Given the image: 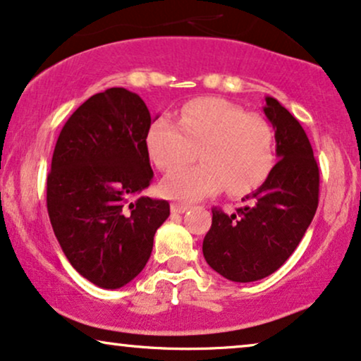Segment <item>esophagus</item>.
<instances>
[{
    "label": "esophagus",
    "instance_id": "1",
    "mask_svg": "<svg viewBox=\"0 0 361 361\" xmlns=\"http://www.w3.org/2000/svg\"><path fill=\"white\" fill-rule=\"evenodd\" d=\"M188 208H190L188 203H180V202L171 203V213H185Z\"/></svg>",
    "mask_w": 361,
    "mask_h": 361
}]
</instances>
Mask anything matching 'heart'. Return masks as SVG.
<instances>
[{"mask_svg":"<svg viewBox=\"0 0 361 361\" xmlns=\"http://www.w3.org/2000/svg\"><path fill=\"white\" fill-rule=\"evenodd\" d=\"M148 153L161 171H174L192 161L204 163L168 175L163 195L200 200L225 188L246 195L259 188L275 166V130L257 113L220 98H198L181 108L180 120L159 116L147 136Z\"/></svg>","mask_w":361,"mask_h":361,"instance_id":"obj_1","label":"heart"}]
</instances>
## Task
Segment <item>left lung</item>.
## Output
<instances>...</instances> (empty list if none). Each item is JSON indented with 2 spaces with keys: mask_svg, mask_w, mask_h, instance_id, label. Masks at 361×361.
I'll list each match as a JSON object with an SVG mask.
<instances>
[{
  "mask_svg": "<svg viewBox=\"0 0 361 361\" xmlns=\"http://www.w3.org/2000/svg\"><path fill=\"white\" fill-rule=\"evenodd\" d=\"M264 115L275 128L278 161L268 180L246 195L235 213L213 208L203 240L204 259L231 281L248 283L275 273L302 241L318 208L320 170L298 120L267 97Z\"/></svg>",
  "mask_w": 361,
  "mask_h": 361,
  "instance_id": "8db88e82",
  "label": "left lung"
}]
</instances>
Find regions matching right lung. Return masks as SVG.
I'll return each mask as SVG.
<instances>
[{"instance_id":"right-lung-1","label":"right lung","mask_w":361,"mask_h":361,"mask_svg":"<svg viewBox=\"0 0 361 361\" xmlns=\"http://www.w3.org/2000/svg\"><path fill=\"white\" fill-rule=\"evenodd\" d=\"M152 115L136 93L109 88L63 126L47 180L53 231L71 267L102 288L130 283L149 259L170 216L166 200L130 198L153 181L147 147Z\"/></svg>"}]
</instances>
